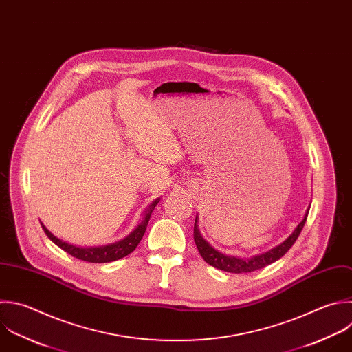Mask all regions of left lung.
Instances as JSON below:
<instances>
[{
    "instance_id": "1",
    "label": "left lung",
    "mask_w": 352,
    "mask_h": 352,
    "mask_svg": "<svg viewBox=\"0 0 352 352\" xmlns=\"http://www.w3.org/2000/svg\"><path fill=\"white\" fill-rule=\"evenodd\" d=\"M307 216H308V210H307L304 219L301 220V223L294 228V231L282 243H279L278 246L272 248L271 250H268L265 253L256 254V256L249 257V258H241V257H235V256H228V254H224V253L216 250L214 248H212L201 236V234L198 231V226H197L198 217H195V224H194V242H195V245L198 248V252L202 256V258L208 264L213 265L214 268H219V270L227 271V272H232V274L252 272V271L264 268L265 265L279 260L293 246V243L298 238V235H300V232H301V230H302V227L305 224Z\"/></svg>"
}]
</instances>
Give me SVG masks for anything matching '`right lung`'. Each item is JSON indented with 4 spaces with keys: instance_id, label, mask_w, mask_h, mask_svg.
<instances>
[{
    "instance_id": "obj_1",
    "label": "right lung",
    "mask_w": 352,
    "mask_h": 352,
    "mask_svg": "<svg viewBox=\"0 0 352 352\" xmlns=\"http://www.w3.org/2000/svg\"><path fill=\"white\" fill-rule=\"evenodd\" d=\"M158 202H160V198L151 202V205L144 212L143 220L138 224V227L128 236H125L124 239H121L116 243H110V245H104V246H95V248L74 246V245H70V243L63 242L62 239L56 238L52 232H50V230H47V227L43 223H41V226H43V230L47 234V236L54 243H56L60 249L67 252L69 254H72V256H74L80 260L89 261V263H109V261L122 258V257L128 256L129 253H132L136 249V246L139 245V242L142 241V238L146 232L150 216H151V213H153V210H154V208L157 206Z\"/></svg>"
}]
</instances>
